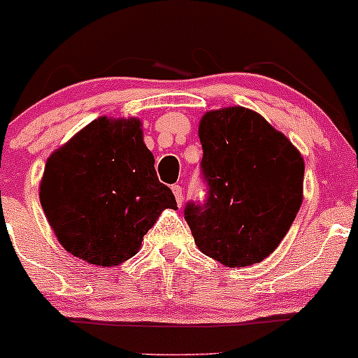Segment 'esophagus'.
<instances>
[{
	"instance_id": "obj_1",
	"label": "esophagus",
	"mask_w": 358,
	"mask_h": 358,
	"mask_svg": "<svg viewBox=\"0 0 358 358\" xmlns=\"http://www.w3.org/2000/svg\"><path fill=\"white\" fill-rule=\"evenodd\" d=\"M171 190H173V195H175V199H176V203H178V206H182V202H183V190H182V187H180V185H173Z\"/></svg>"
}]
</instances>
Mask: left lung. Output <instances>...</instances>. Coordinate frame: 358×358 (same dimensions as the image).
I'll return each mask as SVG.
<instances>
[{"mask_svg":"<svg viewBox=\"0 0 358 358\" xmlns=\"http://www.w3.org/2000/svg\"><path fill=\"white\" fill-rule=\"evenodd\" d=\"M207 202L185 219L207 257L236 268L263 262L292 226L302 203L304 159L260 113L226 107L199 124Z\"/></svg>","mask_w":358,"mask_h":358,"instance_id":"left-lung-1","label":"left lung"}]
</instances>
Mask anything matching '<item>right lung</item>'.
I'll return each instance as SVG.
<instances>
[{"instance_id":"right-lung-1","label":"right lung","mask_w":358,"mask_h":358,"mask_svg":"<svg viewBox=\"0 0 358 358\" xmlns=\"http://www.w3.org/2000/svg\"><path fill=\"white\" fill-rule=\"evenodd\" d=\"M38 197L62 248L98 266L134 257L161 212L176 209L136 117H98L57 148Z\"/></svg>"}]
</instances>
